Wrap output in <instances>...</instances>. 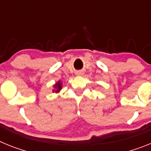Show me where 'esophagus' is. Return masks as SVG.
Wrapping results in <instances>:
<instances>
[{
  "instance_id": "34e87169",
  "label": "esophagus",
  "mask_w": 151,
  "mask_h": 151,
  "mask_svg": "<svg viewBox=\"0 0 151 151\" xmlns=\"http://www.w3.org/2000/svg\"><path fill=\"white\" fill-rule=\"evenodd\" d=\"M76 76H82V75H83V73L81 71H78V72H76Z\"/></svg>"
}]
</instances>
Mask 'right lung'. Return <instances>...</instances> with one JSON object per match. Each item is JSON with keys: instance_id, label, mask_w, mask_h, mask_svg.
Here are the masks:
<instances>
[{"instance_id": "obj_1", "label": "right lung", "mask_w": 151, "mask_h": 151, "mask_svg": "<svg viewBox=\"0 0 151 151\" xmlns=\"http://www.w3.org/2000/svg\"><path fill=\"white\" fill-rule=\"evenodd\" d=\"M63 83L61 82V81H58L57 82H56L54 85V89H53V92H55V93H58V92L60 91V90L62 89Z\"/></svg>"}]
</instances>
